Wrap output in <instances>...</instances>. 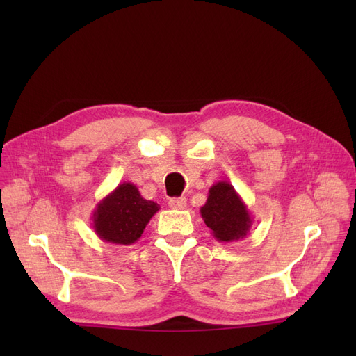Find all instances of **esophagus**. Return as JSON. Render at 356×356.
Returning <instances> with one entry per match:
<instances>
[{
  "label": "esophagus",
  "instance_id": "34e87169",
  "mask_svg": "<svg viewBox=\"0 0 356 356\" xmlns=\"http://www.w3.org/2000/svg\"><path fill=\"white\" fill-rule=\"evenodd\" d=\"M169 208L172 209H186L187 208V199L186 197H174L169 200Z\"/></svg>",
  "mask_w": 356,
  "mask_h": 356
}]
</instances>
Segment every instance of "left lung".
<instances>
[{"label":"left lung","instance_id":"left-lung-1","mask_svg":"<svg viewBox=\"0 0 356 356\" xmlns=\"http://www.w3.org/2000/svg\"><path fill=\"white\" fill-rule=\"evenodd\" d=\"M200 215L213 238L224 243L246 238L252 225V217L245 202L227 181L215 182L209 188Z\"/></svg>","mask_w":356,"mask_h":356}]
</instances>
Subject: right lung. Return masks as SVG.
I'll return each mask as SVG.
<instances>
[{
	"label": "right lung",
	"instance_id": "1",
	"mask_svg": "<svg viewBox=\"0 0 356 356\" xmlns=\"http://www.w3.org/2000/svg\"><path fill=\"white\" fill-rule=\"evenodd\" d=\"M159 209V204L144 199L132 182H123L96 204L92 213L93 230L104 242L132 245Z\"/></svg>",
	"mask_w": 356,
	"mask_h": 356
}]
</instances>
